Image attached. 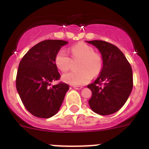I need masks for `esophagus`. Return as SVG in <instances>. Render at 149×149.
<instances>
[{
	"instance_id": "1",
	"label": "esophagus",
	"mask_w": 149,
	"mask_h": 149,
	"mask_svg": "<svg viewBox=\"0 0 149 149\" xmlns=\"http://www.w3.org/2000/svg\"><path fill=\"white\" fill-rule=\"evenodd\" d=\"M73 87L76 89H81L83 88V86H73Z\"/></svg>"
}]
</instances>
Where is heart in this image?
<instances>
[{"label":"heart","instance_id":"heart-1","mask_svg":"<svg viewBox=\"0 0 149 149\" xmlns=\"http://www.w3.org/2000/svg\"><path fill=\"white\" fill-rule=\"evenodd\" d=\"M73 60H81L77 72H72L63 75V81L74 86L87 84L93 76L99 74L103 67V60L98 54L95 52L92 46L84 42H79L71 48ZM54 63L59 70L65 72L69 70L72 60L65 49H60L56 54Z\"/></svg>","mask_w":149,"mask_h":149}]
</instances>
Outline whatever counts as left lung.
<instances>
[{
    "label": "left lung",
    "mask_w": 149,
    "mask_h": 149,
    "mask_svg": "<svg viewBox=\"0 0 149 149\" xmlns=\"http://www.w3.org/2000/svg\"><path fill=\"white\" fill-rule=\"evenodd\" d=\"M100 51L103 60L101 74L87 87L92 91L91 109L101 116L113 114L125 104L133 89L131 65L122 51L105 41L87 42Z\"/></svg>",
    "instance_id": "obj_1"
}]
</instances>
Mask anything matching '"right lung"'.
Returning <instances> with one entry per match:
<instances>
[{"label": "right lung", "mask_w": 149, "mask_h": 149, "mask_svg": "<svg viewBox=\"0 0 149 149\" xmlns=\"http://www.w3.org/2000/svg\"><path fill=\"white\" fill-rule=\"evenodd\" d=\"M67 42L45 40L34 45L22 57L17 72L16 89L25 108L34 116L48 119L58 112L69 86L58 81L56 54Z\"/></svg>", "instance_id": "add662e5"}]
</instances>
